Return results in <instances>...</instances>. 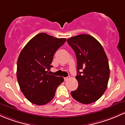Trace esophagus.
Returning <instances> with one entry per match:
<instances>
[{
    "mask_svg": "<svg viewBox=\"0 0 125 125\" xmlns=\"http://www.w3.org/2000/svg\"><path fill=\"white\" fill-rule=\"evenodd\" d=\"M70 78V76H67V77H65V78H64V81H67L69 80Z\"/></svg>",
    "mask_w": 125,
    "mask_h": 125,
    "instance_id": "esophagus-1",
    "label": "esophagus"
}]
</instances>
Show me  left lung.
Wrapping results in <instances>:
<instances>
[{
    "instance_id": "left-lung-1",
    "label": "left lung",
    "mask_w": 125,
    "mask_h": 125,
    "mask_svg": "<svg viewBox=\"0 0 125 125\" xmlns=\"http://www.w3.org/2000/svg\"><path fill=\"white\" fill-rule=\"evenodd\" d=\"M67 42L77 58L78 87L71 92L72 97L83 104L94 102L106 90L110 77L108 60L104 48L96 38L87 34L74 36Z\"/></svg>"
}]
</instances>
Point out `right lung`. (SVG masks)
I'll list each match as a JSON object with an SVG mask.
<instances>
[{"label":"right lung","instance_id":"1","mask_svg":"<svg viewBox=\"0 0 125 125\" xmlns=\"http://www.w3.org/2000/svg\"><path fill=\"white\" fill-rule=\"evenodd\" d=\"M65 38H56L46 33L33 37L19 55L17 78L21 92L32 104L43 105L53 99L62 77L49 74L56 51Z\"/></svg>","mask_w":125,"mask_h":125}]
</instances>
